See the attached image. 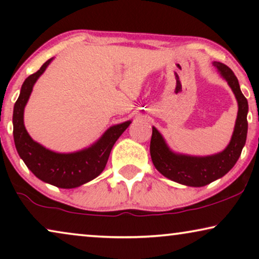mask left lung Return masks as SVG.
Here are the masks:
<instances>
[{
    "mask_svg": "<svg viewBox=\"0 0 259 259\" xmlns=\"http://www.w3.org/2000/svg\"><path fill=\"white\" fill-rule=\"evenodd\" d=\"M213 65L228 81L238 101V115L229 146L221 153L211 157H189L176 154L168 150L161 134L154 127L152 128L150 151L155 168L166 178L187 186H205L225 176L238 160L246 141V115L249 111L246 98L240 91L235 73L222 62H214Z\"/></svg>",
    "mask_w": 259,
    "mask_h": 259,
    "instance_id": "obj_1",
    "label": "left lung"
}]
</instances>
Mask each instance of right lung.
Instances as JSON below:
<instances>
[{
	"instance_id": "right-lung-1",
	"label": "right lung",
	"mask_w": 259,
	"mask_h": 259,
	"mask_svg": "<svg viewBox=\"0 0 259 259\" xmlns=\"http://www.w3.org/2000/svg\"><path fill=\"white\" fill-rule=\"evenodd\" d=\"M52 60L49 59L37 72L28 76L21 87L20 97L14 106V141L17 153L38 179L62 189H73L91 182L104 171L113 145L130 126L131 121L111 127L93 146L75 153H55L35 143L24 128V106L29 99L34 83Z\"/></svg>"
}]
</instances>
